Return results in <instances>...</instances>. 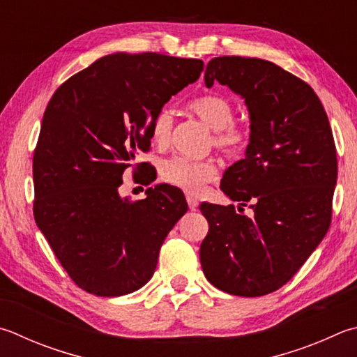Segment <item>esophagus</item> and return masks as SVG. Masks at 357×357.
I'll return each instance as SVG.
<instances>
[{
    "label": "esophagus",
    "instance_id": "1",
    "mask_svg": "<svg viewBox=\"0 0 357 357\" xmlns=\"http://www.w3.org/2000/svg\"><path fill=\"white\" fill-rule=\"evenodd\" d=\"M187 204H189V207H190L192 211H195L197 207H198V201H197V198L187 195Z\"/></svg>",
    "mask_w": 357,
    "mask_h": 357
}]
</instances>
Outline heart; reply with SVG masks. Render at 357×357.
I'll use <instances>...</instances> for the list:
<instances>
[{"instance_id": "b5f03b06", "label": "heart", "mask_w": 357, "mask_h": 357, "mask_svg": "<svg viewBox=\"0 0 357 357\" xmlns=\"http://www.w3.org/2000/svg\"><path fill=\"white\" fill-rule=\"evenodd\" d=\"M190 111L213 129L212 144L226 156H237L248 144V132L234 123V107L222 95H203L189 102ZM173 112L162 107L151 123V139L156 145L165 146L170 142ZM217 176V167L209 159H187L172 156L159 164V178L164 183L179 187L189 193H198Z\"/></svg>"}]
</instances>
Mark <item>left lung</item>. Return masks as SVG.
I'll return each instance as SVG.
<instances>
[{"label": "left lung", "instance_id": "obj_1", "mask_svg": "<svg viewBox=\"0 0 357 357\" xmlns=\"http://www.w3.org/2000/svg\"><path fill=\"white\" fill-rule=\"evenodd\" d=\"M213 82L241 95L250 112L245 159L225 172L222 189L234 206L203 203L209 232L199 262L212 286L238 296H262L282 287L307 261L329 229L337 183L331 126L312 87L276 63L223 56L207 63Z\"/></svg>", "mask_w": 357, "mask_h": 357}]
</instances>
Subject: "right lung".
<instances>
[{"mask_svg":"<svg viewBox=\"0 0 357 357\" xmlns=\"http://www.w3.org/2000/svg\"><path fill=\"white\" fill-rule=\"evenodd\" d=\"M203 66L158 53H114L51 96L32 162L34 218L68 276L89 294L120 296L145 286L167 234L189 209L170 185L150 187L139 201L121 198L119 187L135 156L150 150L154 115L198 79ZM145 164H135L134 174Z\"/></svg>","mask_w":357,"mask_h":357,"instance_id":"add662e5","label":"right lung"}]
</instances>
